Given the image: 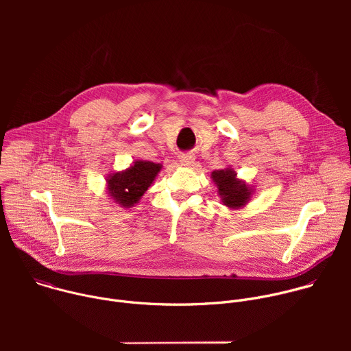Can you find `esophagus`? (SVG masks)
Here are the masks:
<instances>
[{"mask_svg": "<svg viewBox=\"0 0 351 351\" xmlns=\"http://www.w3.org/2000/svg\"><path fill=\"white\" fill-rule=\"evenodd\" d=\"M179 162H180L183 167H190V165H193V162H194V157L190 156V154H182V156L179 157Z\"/></svg>", "mask_w": 351, "mask_h": 351, "instance_id": "obj_1", "label": "esophagus"}]
</instances>
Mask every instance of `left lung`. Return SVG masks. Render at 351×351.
I'll list each match as a JSON object with an SVG mask.
<instances>
[{"label":"left lung","instance_id":"left-lung-1","mask_svg":"<svg viewBox=\"0 0 351 351\" xmlns=\"http://www.w3.org/2000/svg\"><path fill=\"white\" fill-rule=\"evenodd\" d=\"M211 179L218 189V195L223 206L230 210L245 207L254 194V187L245 180L239 179L236 171L229 167L211 173Z\"/></svg>","mask_w":351,"mask_h":351}]
</instances>
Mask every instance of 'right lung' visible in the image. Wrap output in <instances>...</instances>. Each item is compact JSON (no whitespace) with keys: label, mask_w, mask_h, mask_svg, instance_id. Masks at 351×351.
Segmentation results:
<instances>
[{"label":"right lung","mask_w":351,"mask_h":351,"mask_svg":"<svg viewBox=\"0 0 351 351\" xmlns=\"http://www.w3.org/2000/svg\"><path fill=\"white\" fill-rule=\"evenodd\" d=\"M161 169V164L134 160L129 168L110 173L106 182L111 202L122 208L134 207L148 187L153 184Z\"/></svg>","instance_id":"add662e5"}]
</instances>
